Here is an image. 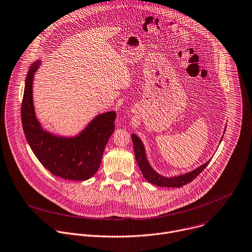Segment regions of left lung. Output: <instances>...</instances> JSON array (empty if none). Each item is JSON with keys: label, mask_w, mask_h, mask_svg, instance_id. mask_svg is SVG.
Masks as SVG:
<instances>
[{"label": "left lung", "mask_w": 252, "mask_h": 252, "mask_svg": "<svg viewBox=\"0 0 252 252\" xmlns=\"http://www.w3.org/2000/svg\"><path fill=\"white\" fill-rule=\"evenodd\" d=\"M225 131V129H224ZM131 138H132V142H133V149H134V155H135V159L136 162L138 164L139 169L143 175V177L151 184L158 186V187H182L188 183H190L191 181H193L202 171H204V169L208 166V164L210 163L211 160L207 161L206 163H204L202 166L198 167L195 170L182 174V175H177V176H173V177H165L160 175L159 173H157L152 167L149 164L147 157H146V152H145V148L144 145L141 141V139L135 134L132 133L131 134ZM222 137L220 138L221 141Z\"/></svg>", "instance_id": "1"}]
</instances>
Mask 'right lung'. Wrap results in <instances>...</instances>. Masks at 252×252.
<instances>
[{
	"label": "right lung",
	"instance_id": "add662e5",
	"mask_svg": "<svg viewBox=\"0 0 252 252\" xmlns=\"http://www.w3.org/2000/svg\"><path fill=\"white\" fill-rule=\"evenodd\" d=\"M40 59L30 67L22 103V123L28 143L39 162L53 175L76 181L90 179L98 171L106 144L115 130L117 113L96 116L75 136L53 134L37 120L32 97L34 74Z\"/></svg>",
	"mask_w": 252,
	"mask_h": 252
}]
</instances>
